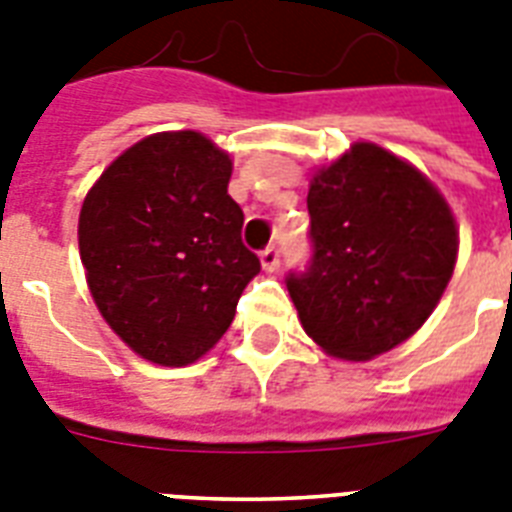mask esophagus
<instances>
[{"mask_svg": "<svg viewBox=\"0 0 512 512\" xmlns=\"http://www.w3.org/2000/svg\"><path fill=\"white\" fill-rule=\"evenodd\" d=\"M281 263V255H279V247H268L260 252V265H263V271L273 273L276 268H279Z\"/></svg>", "mask_w": 512, "mask_h": 512, "instance_id": "34e87169", "label": "esophagus"}]
</instances>
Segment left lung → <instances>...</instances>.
Instances as JSON below:
<instances>
[{"label": "left lung", "instance_id": "1", "mask_svg": "<svg viewBox=\"0 0 512 512\" xmlns=\"http://www.w3.org/2000/svg\"><path fill=\"white\" fill-rule=\"evenodd\" d=\"M311 265L289 273L300 324L329 356L369 361L425 324L457 263V223L412 164L374 143L321 167L308 188Z\"/></svg>", "mask_w": 512, "mask_h": 512}]
</instances>
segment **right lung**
Returning a JSON list of instances; mask_svg holds the SVG:
<instances>
[{"label":"right lung","mask_w":512,"mask_h":512,"mask_svg":"<svg viewBox=\"0 0 512 512\" xmlns=\"http://www.w3.org/2000/svg\"><path fill=\"white\" fill-rule=\"evenodd\" d=\"M231 156L201 132H156L108 164L79 212L92 300L138 356L185 366L204 356L260 273L228 196Z\"/></svg>","instance_id":"1"}]
</instances>
